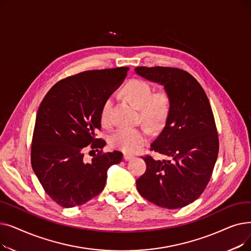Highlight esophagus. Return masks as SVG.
Returning <instances> with one entry per match:
<instances>
[{
  "label": "esophagus",
  "instance_id": "obj_1",
  "mask_svg": "<svg viewBox=\"0 0 251 251\" xmlns=\"http://www.w3.org/2000/svg\"><path fill=\"white\" fill-rule=\"evenodd\" d=\"M124 160L125 161H129V160H131L133 157V154H130V153H124Z\"/></svg>",
  "mask_w": 251,
  "mask_h": 251
}]
</instances>
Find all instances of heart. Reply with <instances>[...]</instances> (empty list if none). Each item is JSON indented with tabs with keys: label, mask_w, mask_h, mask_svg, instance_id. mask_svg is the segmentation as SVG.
Segmentation results:
<instances>
[{
	"label": "heart",
	"mask_w": 251,
	"mask_h": 251,
	"mask_svg": "<svg viewBox=\"0 0 251 251\" xmlns=\"http://www.w3.org/2000/svg\"><path fill=\"white\" fill-rule=\"evenodd\" d=\"M123 94L139 109L142 120L151 127L160 126L165 121L170 108V101L166 92L161 91L153 94L150 83L141 79H132L123 88ZM112 105V98H108L101 105L100 121L103 125L110 123ZM149 137V131L143 127H122L112 134L110 142L115 149L133 153L148 142Z\"/></svg>",
	"instance_id": "1"
}]
</instances>
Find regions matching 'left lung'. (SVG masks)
Segmentation results:
<instances>
[{"label": "left lung", "instance_id": "1", "mask_svg": "<svg viewBox=\"0 0 251 251\" xmlns=\"http://www.w3.org/2000/svg\"><path fill=\"white\" fill-rule=\"evenodd\" d=\"M135 73L159 83L169 98L166 123L151 150L167 156H144L147 171L136 180L140 195L161 207L175 209L199 199L212 176L219 138L212 108L201 85L186 71L137 67Z\"/></svg>", "mask_w": 251, "mask_h": 251}]
</instances>
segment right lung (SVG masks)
<instances>
[{"instance_id":"right-lung-1","label":"right lung","mask_w":251,"mask_h":251,"mask_svg":"<svg viewBox=\"0 0 251 251\" xmlns=\"http://www.w3.org/2000/svg\"><path fill=\"white\" fill-rule=\"evenodd\" d=\"M128 67L91 70L52 86L39 105L32 137L31 166L47 194L64 207L81 205L104 188L111 166L122 161L114 151L84 161L85 148L101 150L103 101L122 84Z\"/></svg>"}]
</instances>
